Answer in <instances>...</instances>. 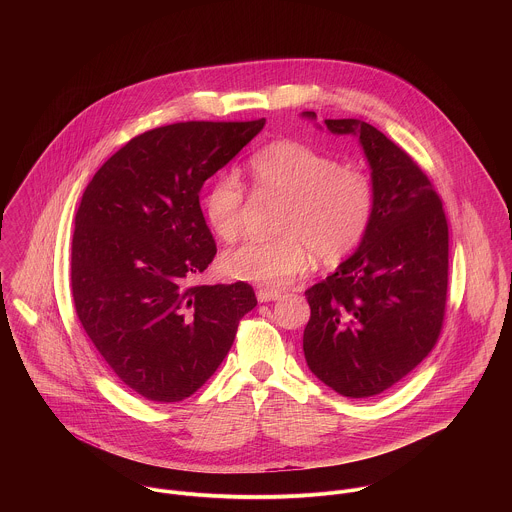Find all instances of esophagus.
I'll return each instance as SVG.
<instances>
[{"instance_id": "34e87169", "label": "esophagus", "mask_w": 512, "mask_h": 512, "mask_svg": "<svg viewBox=\"0 0 512 512\" xmlns=\"http://www.w3.org/2000/svg\"><path fill=\"white\" fill-rule=\"evenodd\" d=\"M256 297H258V301H260V303H268V301H276V299H280L282 295L278 292H270V290H260V292L256 293Z\"/></svg>"}]
</instances>
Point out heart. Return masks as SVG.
<instances>
[{
	"instance_id": "b5f03b06",
	"label": "heart",
	"mask_w": 512,
	"mask_h": 512,
	"mask_svg": "<svg viewBox=\"0 0 512 512\" xmlns=\"http://www.w3.org/2000/svg\"><path fill=\"white\" fill-rule=\"evenodd\" d=\"M252 185L284 199L272 240H248L222 256L228 276L266 290H282L317 260L331 264L363 240L372 217V185L365 173L339 167L329 153L299 142H274L248 161ZM244 187L232 173H219L203 197L215 234L230 242L240 232Z\"/></svg>"
}]
</instances>
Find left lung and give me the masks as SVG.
<instances>
[{"label": "left lung", "instance_id": "1", "mask_svg": "<svg viewBox=\"0 0 512 512\" xmlns=\"http://www.w3.org/2000/svg\"><path fill=\"white\" fill-rule=\"evenodd\" d=\"M301 118L317 120L315 112ZM319 130L355 136L372 185V217L357 250L307 290L303 331L309 370L337 394L384 392L434 349L447 297V220L414 159L374 126L325 120Z\"/></svg>", "mask_w": 512, "mask_h": 512}]
</instances>
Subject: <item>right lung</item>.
<instances>
[{
  "instance_id": "right-lung-1",
  "label": "right lung",
  "mask_w": 512,
  "mask_h": 512,
  "mask_svg": "<svg viewBox=\"0 0 512 512\" xmlns=\"http://www.w3.org/2000/svg\"><path fill=\"white\" fill-rule=\"evenodd\" d=\"M266 120L181 122L116 151L86 185L74 217L76 315L112 372L151 402L195 394L256 307L244 284L187 288L213 262L203 183Z\"/></svg>"
}]
</instances>
